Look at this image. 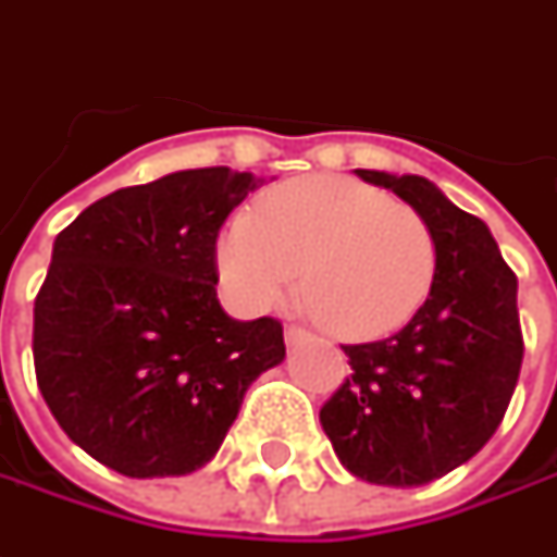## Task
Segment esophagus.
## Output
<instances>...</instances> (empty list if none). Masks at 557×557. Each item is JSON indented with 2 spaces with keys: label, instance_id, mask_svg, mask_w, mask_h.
Here are the masks:
<instances>
[{
  "label": "esophagus",
  "instance_id": "34e87169",
  "mask_svg": "<svg viewBox=\"0 0 557 557\" xmlns=\"http://www.w3.org/2000/svg\"><path fill=\"white\" fill-rule=\"evenodd\" d=\"M307 337H310V332H307V329H300V325H288V329H285V344H288V347H294V344H304Z\"/></svg>",
  "mask_w": 557,
  "mask_h": 557
}]
</instances>
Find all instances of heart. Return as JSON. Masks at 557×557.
Segmentation results:
<instances>
[{"mask_svg": "<svg viewBox=\"0 0 557 557\" xmlns=\"http://www.w3.org/2000/svg\"><path fill=\"white\" fill-rule=\"evenodd\" d=\"M228 290L272 310L297 285L312 319L344 341L399 332L428 300L437 242L424 216L350 176H304L232 216L216 245Z\"/></svg>", "mask_w": 557, "mask_h": 557, "instance_id": "b5f03b06", "label": "heart"}]
</instances>
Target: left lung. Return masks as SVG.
<instances>
[{"instance_id":"left-lung-1","label":"left lung","mask_w":557,"mask_h":557,"mask_svg":"<svg viewBox=\"0 0 557 557\" xmlns=\"http://www.w3.org/2000/svg\"><path fill=\"white\" fill-rule=\"evenodd\" d=\"M356 176L391 188L424 216L437 242V275L403 332L344 347L354 374L319 421L354 478L421 486L478 456L511 403L524 359L518 278L490 228L424 176Z\"/></svg>"}]
</instances>
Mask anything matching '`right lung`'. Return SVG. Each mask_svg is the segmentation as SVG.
Wrapping results in <instances>:
<instances>
[{
  "instance_id": "right-lung-1",
  "label": "right lung",
  "mask_w": 557,
  "mask_h": 557,
  "mask_svg": "<svg viewBox=\"0 0 557 557\" xmlns=\"http://www.w3.org/2000/svg\"><path fill=\"white\" fill-rule=\"evenodd\" d=\"M263 180L180 170L89 203L52 247L33 304V366L79 449L126 478L203 468L247 387L285 359L278 319L216 300V235Z\"/></svg>"
}]
</instances>
